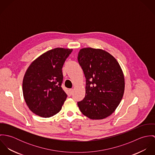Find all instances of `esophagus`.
Wrapping results in <instances>:
<instances>
[{
  "mask_svg": "<svg viewBox=\"0 0 155 155\" xmlns=\"http://www.w3.org/2000/svg\"><path fill=\"white\" fill-rule=\"evenodd\" d=\"M73 89H68V94H69V95H71V94H73Z\"/></svg>",
  "mask_w": 155,
  "mask_h": 155,
  "instance_id": "esophagus-1",
  "label": "esophagus"
}]
</instances>
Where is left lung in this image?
I'll return each instance as SVG.
<instances>
[{"label": "left lung", "mask_w": 155, "mask_h": 155, "mask_svg": "<svg viewBox=\"0 0 155 155\" xmlns=\"http://www.w3.org/2000/svg\"><path fill=\"white\" fill-rule=\"evenodd\" d=\"M78 60L86 78L85 97L78 103L80 110L94 120L109 116L120 103L125 90L119 63L106 51L92 48L81 49Z\"/></svg>", "instance_id": "obj_1"}]
</instances>
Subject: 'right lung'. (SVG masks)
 I'll list each match as a JSON object with an SVG mask.
<instances>
[{
	"instance_id": "right-lung-1",
	"label": "right lung",
	"mask_w": 155,
	"mask_h": 155,
	"mask_svg": "<svg viewBox=\"0 0 155 155\" xmlns=\"http://www.w3.org/2000/svg\"><path fill=\"white\" fill-rule=\"evenodd\" d=\"M72 49L57 48L46 51L28 67L22 81L25 101L33 113L50 117L61 110L66 100L61 88L62 68Z\"/></svg>"
}]
</instances>
